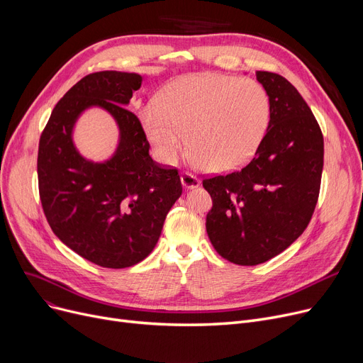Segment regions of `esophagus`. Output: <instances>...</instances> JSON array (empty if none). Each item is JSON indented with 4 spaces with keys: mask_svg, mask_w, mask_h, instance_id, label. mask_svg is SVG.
I'll use <instances>...</instances> for the list:
<instances>
[{
    "mask_svg": "<svg viewBox=\"0 0 363 363\" xmlns=\"http://www.w3.org/2000/svg\"><path fill=\"white\" fill-rule=\"evenodd\" d=\"M181 184L184 188H196L200 185V179L197 177H194L193 174L184 172V174H181Z\"/></svg>",
    "mask_w": 363,
    "mask_h": 363,
    "instance_id": "34e87169",
    "label": "esophagus"
}]
</instances>
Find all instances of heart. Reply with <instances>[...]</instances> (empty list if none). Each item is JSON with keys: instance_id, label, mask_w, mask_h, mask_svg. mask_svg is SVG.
Returning <instances> with one entry per match:
<instances>
[{"instance_id": "heart-1", "label": "heart", "mask_w": 363, "mask_h": 363, "mask_svg": "<svg viewBox=\"0 0 363 363\" xmlns=\"http://www.w3.org/2000/svg\"><path fill=\"white\" fill-rule=\"evenodd\" d=\"M272 119V100L253 79L203 73L167 88L163 104L148 103L143 128L157 157L175 164L184 150L212 172L233 170L259 150Z\"/></svg>"}]
</instances>
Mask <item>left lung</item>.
<instances>
[{"label": "left lung", "mask_w": 363, "mask_h": 363, "mask_svg": "<svg viewBox=\"0 0 363 363\" xmlns=\"http://www.w3.org/2000/svg\"><path fill=\"white\" fill-rule=\"evenodd\" d=\"M269 92L272 119L255 157L241 170L206 178L213 200L206 230L226 260L255 266L290 247L318 203L323 137L312 110L281 74L256 72Z\"/></svg>", "instance_id": "1"}]
</instances>
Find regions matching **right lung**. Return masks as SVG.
Instances as JSON below:
<instances>
[{"mask_svg": "<svg viewBox=\"0 0 363 363\" xmlns=\"http://www.w3.org/2000/svg\"><path fill=\"white\" fill-rule=\"evenodd\" d=\"M141 84L138 73L85 76L55 104L38 148L40 197L52 233L103 268L144 260L182 194L178 170L150 157L141 122L126 108ZM91 106L106 109L120 128L118 147L104 162L85 160L72 143L75 122Z\"/></svg>", "mask_w": 363, "mask_h": 363, "instance_id": "obj_1", "label": "right lung"}]
</instances>
